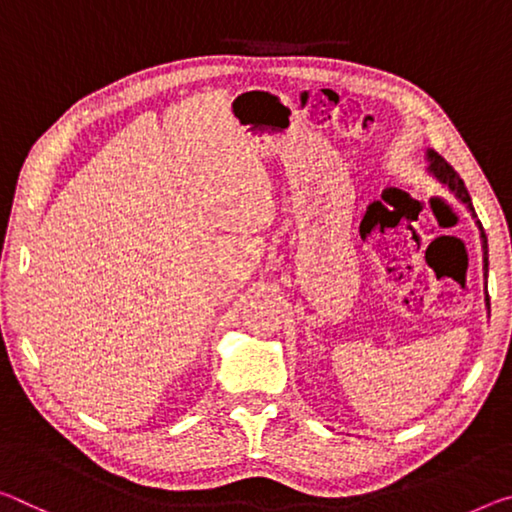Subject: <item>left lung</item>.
<instances>
[{
    "mask_svg": "<svg viewBox=\"0 0 512 512\" xmlns=\"http://www.w3.org/2000/svg\"><path fill=\"white\" fill-rule=\"evenodd\" d=\"M426 159H428V164H431V166H428V173H431L437 182L444 184L446 189H449L453 196H456L462 202V205H465L469 212H472V216L476 218L472 198H469L467 186H465V182L460 180V175L456 173V170H453L449 164H446V161L435 150H426ZM476 223H478V230H481V243H483V269H485V275H488V237H485L481 221H476ZM485 305L490 307V298L488 296H485Z\"/></svg>",
    "mask_w": 512,
    "mask_h": 512,
    "instance_id": "1",
    "label": "left lung"
}]
</instances>
